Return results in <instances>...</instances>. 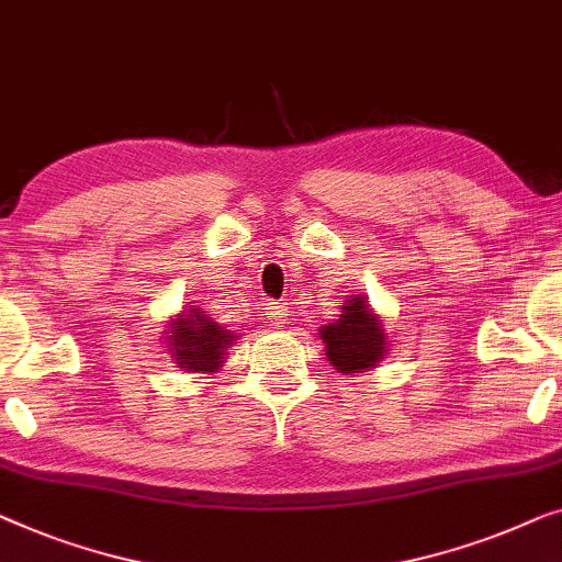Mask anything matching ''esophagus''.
<instances>
[{"label": "esophagus", "instance_id": "34e87169", "mask_svg": "<svg viewBox=\"0 0 562 562\" xmlns=\"http://www.w3.org/2000/svg\"><path fill=\"white\" fill-rule=\"evenodd\" d=\"M263 314L271 324H286L289 306L281 304V301H268V304L263 306Z\"/></svg>", "mask_w": 562, "mask_h": 562}]
</instances>
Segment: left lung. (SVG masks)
Instances as JSON below:
<instances>
[{"label":"left lung","mask_w":562,"mask_h":562,"mask_svg":"<svg viewBox=\"0 0 562 562\" xmlns=\"http://www.w3.org/2000/svg\"><path fill=\"white\" fill-rule=\"evenodd\" d=\"M327 360L337 372H368L385 360L390 341L382 316L364 294H352L341 304L339 319L319 327Z\"/></svg>","instance_id":"obj_1"}]
</instances>
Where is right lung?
Wrapping results in <instances>:
<instances>
[{
	"label": "right lung",
	"instance_id": "1",
	"mask_svg": "<svg viewBox=\"0 0 562 562\" xmlns=\"http://www.w3.org/2000/svg\"><path fill=\"white\" fill-rule=\"evenodd\" d=\"M167 355L172 357L175 368L184 372L213 375L227 360V347L235 345L238 335L213 322V316L187 301L180 314L169 316L165 329Z\"/></svg>",
	"mask_w": 562,
	"mask_h": 562
}]
</instances>
